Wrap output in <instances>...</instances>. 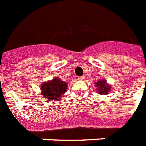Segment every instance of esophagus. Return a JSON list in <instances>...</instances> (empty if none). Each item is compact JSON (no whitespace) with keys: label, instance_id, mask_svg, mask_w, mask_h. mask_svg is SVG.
I'll return each instance as SVG.
<instances>
[{"label":"esophagus","instance_id":"esophagus-1","mask_svg":"<svg viewBox=\"0 0 146 146\" xmlns=\"http://www.w3.org/2000/svg\"><path fill=\"white\" fill-rule=\"evenodd\" d=\"M84 78H85V77H84V76H79V77H78V80H84Z\"/></svg>","mask_w":146,"mask_h":146}]
</instances>
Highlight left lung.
Returning <instances> with one entry per match:
<instances>
[{
	"instance_id": "obj_1",
	"label": "left lung",
	"mask_w": 146,
	"mask_h": 146,
	"mask_svg": "<svg viewBox=\"0 0 146 146\" xmlns=\"http://www.w3.org/2000/svg\"><path fill=\"white\" fill-rule=\"evenodd\" d=\"M97 87H98V90L99 94H108L109 91L111 90V88L108 85L106 84L105 80H100V81L97 82Z\"/></svg>"
}]
</instances>
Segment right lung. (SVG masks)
<instances>
[{"instance_id":"1","label":"right lung","mask_w":146,"mask_h":146,"mask_svg":"<svg viewBox=\"0 0 146 146\" xmlns=\"http://www.w3.org/2000/svg\"><path fill=\"white\" fill-rule=\"evenodd\" d=\"M66 89L67 84L60 80L59 78H55L51 81L45 82L41 86L43 96L52 101L60 100L62 95L66 93Z\"/></svg>"}]
</instances>
